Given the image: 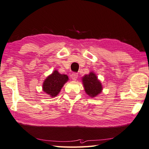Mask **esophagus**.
I'll return each instance as SVG.
<instances>
[{
	"label": "esophagus",
	"mask_w": 149,
	"mask_h": 149,
	"mask_svg": "<svg viewBox=\"0 0 149 149\" xmlns=\"http://www.w3.org/2000/svg\"><path fill=\"white\" fill-rule=\"evenodd\" d=\"M77 78H78V74L76 73V72H73V73L71 74V78L73 80H77Z\"/></svg>",
	"instance_id": "esophagus-1"
}]
</instances>
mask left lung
Instances as JSON below:
<instances>
[{"instance_id":"1","label":"left lung","mask_w":149,"mask_h":149,"mask_svg":"<svg viewBox=\"0 0 149 149\" xmlns=\"http://www.w3.org/2000/svg\"><path fill=\"white\" fill-rule=\"evenodd\" d=\"M82 81L86 94L91 98L95 97L102 91V85L93 71L82 77Z\"/></svg>"}]
</instances>
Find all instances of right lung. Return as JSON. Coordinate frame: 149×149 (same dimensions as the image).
Returning a JSON list of instances; mask_svg holds the SVG:
<instances>
[{"label":"right lung","instance_id":"obj_1","mask_svg":"<svg viewBox=\"0 0 149 149\" xmlns=\"http://www.w3.org/2000/svg\"><path fill=\"white\" fill-rule=\"evenodd\" d=\"M68 76L61 74L57 70H54L47 77L43 83V91L50 97H56L67 81Z\"/></svg>","mask_w":149,"mask_h":149}]
</instances>
